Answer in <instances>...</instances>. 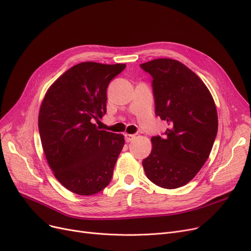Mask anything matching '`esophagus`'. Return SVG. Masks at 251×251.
I'll list each match as a JSON object with an SVG mask.
<instances>
[{
  "label": "esophagus",
  "instance_id": "1",
  "mask_svg": "<svg viewBox=\"0 0 251 251\" xmlns=\"http://www.w3.org/2000/svg\"><path fill=\"white\" fill-rule=\"evenodd\" d=\"M124 137H125V140H126L127 142H130V141H132V140L136 137V135H135V134H128V133H125V134H124Z\"/></svg>",
  "mask_w": 251,
  "mask_h": 251
}]
</instances>
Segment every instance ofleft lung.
<instances>
[{
    "mask_svg": "<svg viewBox=\"0 0 251 251\" xmlns=\"http://www.w3.org/2000/svg\"><path fill=\"white\" fill-rule=\"evenodd\" d=\"M152 77L154 113L166 121V136L151 137L142 166L155 185L175 189L190 182L208 159L218 132L214 99L201 79L172 59L140 65Z\"/></svg>",
    "mask_w": 251,
    "mask_h": 251,
    "instance_id": "8db88e82",
    "label": "left lung"
}]
</instances>
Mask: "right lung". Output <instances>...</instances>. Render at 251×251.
I'll return each instance as SVG.
<instances>
[{"mask_svg": "<svg viewBox=\"0 0 251 251\" xmlns=\"http://www.w3.org/2000/svg\"><path fill=\"white\" fill-rule=\"evenodd\" d=\"M125 64H77L48 89L38 114L46 159L62 185L92 195L109 185L124 136L94 124L107 112V88Z\"/></svg>", "mask_w": 251, "mask_h": 251, "instance_id": "add662e5", "label": "right lung"}]
</instances>
